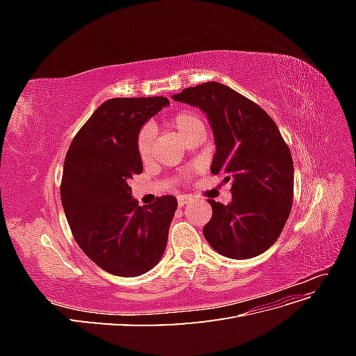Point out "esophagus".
Listing matches in <instances>:
<instances>
[{
    "mask_svg": "<svg viewBox=\"0 0 356 356\" xmlns=\"http://www.w3.org/2000/svg\"><path fill=\"white\" fill-rule=\"evenodd\" d=\"M191 200H193V199H191L190 196H178V204H179L181 208L186 207V204H188Z\"/></svg>",
    "mask_w": 356,
    "mask_h": 356,
    "instance_id": "1",
    "label": "esophagus"
}]
</instances>
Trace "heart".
I'll list each match as a JSON object with an SVG mask.
<instances>
[{
  "label": "heart",
  "mask_w": 356,
  "mask_h": 356,
  "mask_svg": "<svg viewBox=\"0 0 356 356\" xmlns=\"http://www.w3.org/2000/svg\"><path fill=\"white\" fill-rule=\"evenodd\" d=\"M168 126L184 139L187 143L188 139L196 135L199 132H203V123L200 118L188 111H182L175 115H172L168 120ZM153 141H154V135H153V129L149 126L143 127L141 131L136 135V152L144 161L149 159L153 152Z\"/></svg>",
  "instance_id": "heart-1"
}]
</instances>
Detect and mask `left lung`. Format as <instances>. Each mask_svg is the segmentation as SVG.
Instances as JSON below:
<instances>
[{
  "mask_svg": "<svg viewBox=\"0 0 356 356\" xmlns=\"http://www.w3.org/2000/svg\"><path fill=\"white\" fill-rule=\"evenodd\" d=\"M208 117L217 145L211 172L232 181V202L208 200L212 218L204 239L218 254L246 260L267 251L289 217L294 165L276 123L261 106L221 83L172 95Z\"/></svg>",
  "mask_w": 356,
  "mask_h": 356,
  "instance_id": "8db88e82",
  "label": "left lung"
}]
</instances>
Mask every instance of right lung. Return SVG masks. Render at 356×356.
Here are the masks:
<instances>
[{"label": "right lung", "mask_w": 356, "mask_h": 356, "mask_svg": "<svg viewBox=\"0 0 356 356\" xmlns=\"http://www.w3.org/2000/svg\"><path fill=\"white\" fill-rule=\"evenodd\" d=\"M166 105L165 96L105 101L74 136L63 163L60 200L74 239L115 276L147 273L166 250L177 199L139 207L127 184L143 172L136 135Z\"/></svg>", "instance_id": "right-lung-1"}]
</instances>
